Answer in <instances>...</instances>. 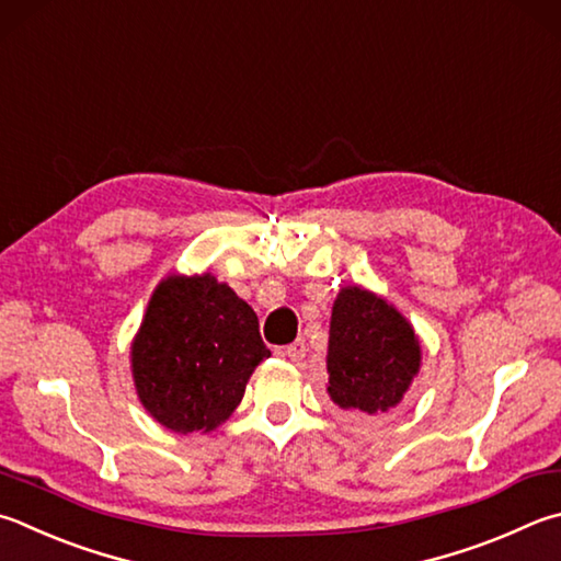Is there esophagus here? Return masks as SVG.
Here are the masks:
<instances>
[{
	"label": "esophagus",
	"instance_id": "obj_1",
	"mask_svg": "<svg viewBox=\"0 0 561 561\" xmlns=\"http://www.w3.org/2000/svg\"><path fill=\"white\" fill-rule=\"evenodd\" d=\"M284 355H287L289 360H294V363H299L304 355H307V343H304V339H297L294 343H289L287 348H284Z\"/></svg>",
	"mask_w": 561,
	"mask_h": 561
}]
</instances>
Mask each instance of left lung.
<instances>
[{
  "label": "left lung",
  "mask_w": 561,
  "mask_h": 561,
  "mask_svg": "<svg viewBox=\"0 0 561 561\" xmlns=\"http://www.w3.org/2000/svg\"><path fill=\"white\" fill-rule=\"evenodd\" d=\"M420 341L404 316L360 287L341 289L329 331V394L343 410L382 414L420 370Z\"/></svg>",
  "instance_id": "1"
}]
</instances>
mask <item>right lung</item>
I'll use <instances>...</instances> for the list:
<instances>
[{
    "label": "right lung",
    "mask_w": 561,
    "mask_h": 561,
    "mask_svg": "<svg viewBox=\"0 0 561 561\" xmlns=\"http://www.w3.org/2000/svg\"><path fill=\"white\" fill-rule=\"evenodd\" d=\"M264 358L257 313L228 284L210 274L169 277L131 343V375L141 404L167 430L213 432Z\"/></svg>",
    "instance_id": "right-lung-1"
}]
</instances>
